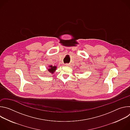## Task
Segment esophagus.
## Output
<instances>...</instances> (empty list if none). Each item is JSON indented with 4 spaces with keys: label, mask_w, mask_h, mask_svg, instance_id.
Here are the masks:
<instances>
[{
    "label": "esophagus",
    "mask_w": 130,
    "mask_h": 130,
    "mask_svg": "<svg viewBox=\"0 0 130 130\" xmlns=\"http://www.w3.org/2000/svg\"><path fill=\"white\" fill-rule=\"evenodd\" d=\"M65 66H67V65H68V64H65Z\"/></svg>",
    "instance_id": "1"
}]
</instances>
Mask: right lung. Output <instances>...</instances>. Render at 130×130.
Instances as JSON below:
<instances>
[{"mask_svg": "<svg viewBox=\"0 0 130 130\" xmlns=\"http://www.w3.org/2000/svg\"><path fill=\"white\" fill-rule=\"evenodd\" d=\"M57 66H53L52 65H50V66H49V68L48 69V71L50 73L53 74L54 73V72L55 71V70L57 69Z\"/></svg>", "mask_w": 130, "mask_h": 130, "instance_id": "1", "label": "right lung"}]
</instances>
